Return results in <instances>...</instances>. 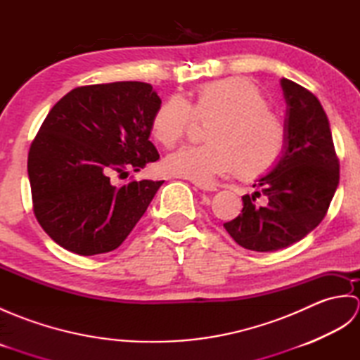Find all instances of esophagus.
<instances>
[{"label": "esophagus", "mask_w": 360, "mask_h": 360, "mask_svg": "<svg viewBox=\"0 0 360 360\" xmlns=\"http://www.w3.org/2000/svg\"><path fill=\"white\" fill-rule=\"evenodd\" d=\"M196 187L200 188V190H202V192H217V186H213V184H196Z\"/></svg>", "instance_id": "esophagus-1"}]
</instances>
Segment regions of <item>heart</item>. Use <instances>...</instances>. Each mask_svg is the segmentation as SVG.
Masks as SVG:
<instances>
[{
  "instance_id": "obj_1",
  "label": "heart",
  "mask_w": 360,
  "mask_h": 360,
  "mask_svg": "<svg viewBox=\"0 0 360 360\" xmlns=\"http://www.w3.org/2000/svg\"><path fill=\"white\" fill-rule=\"evenodd\" d=\"M201 119L209 124V143L192 145L164 160V170L196 184H212L240 168L246 178L269 172L281 159L288 143V128L267 106L254 82L227 77L205 83L190 103L172 96L159 106L151 120V133L165 148L184 139Z\"/></svg>"
}]
</instances>
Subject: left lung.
Here are the masks:
<instances>
[{"mask_svg":"<svg viewBox=\"0 0 360 360\" xmlns=\"http://www.w3.org/2000/svg\"><path fill=\"white\" fill-rule=\"evenodd\" d=\"M288 103V143L274 170L259 178L243 210L224 223L241 248L274 252L300 241L322 223L339 186V158L323 106L298 85L281 79ZM264 194L265 204L256 202Z\"/></svg>","mask_w":360,"mask_h":360,"instance_id":"1","label":"left lung"}]
</instances>
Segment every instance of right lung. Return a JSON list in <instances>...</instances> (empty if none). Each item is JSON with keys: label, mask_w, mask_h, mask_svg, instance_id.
<instances>
[{"label": "right lung", "mask_w": 360, "mask_h": 360, "mask_svg": "<svg viewBox=\"0 0 360 360\" xmlns=\"http://www.w3.org/2000/svg\"><path fill=\"white\" fill-rule=\"evenodd\" d=\"M160 98L150 83L79 86L52 106L30 143L35 218L58 246L83 257L117 249L164 181L117 184L156 162L151 120Z\"/></svg>", "instance_id": "add662e5"}]
</instances>
